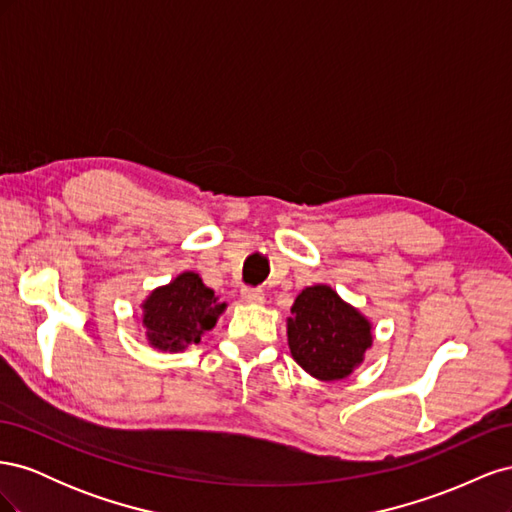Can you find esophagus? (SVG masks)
Returning <instances> with one entry per match:
<instances>
[{
    "instance_id": "esophagus-1",
    "label": "esophagus",
    "mask_w": 512,
    "mask_h": 512,
    "mask_svg": "<svg viewBox=\"0 0 512 512\" xmlns=\"http://www.w3.org/2000/svg\"><path fill=\"white\" fill-rule=\"evenodd\" d=\"M241 297L247 303H262L265 301V292H262V288H258V286H245L241 290Z\"/></svg>"
}]
</instances>
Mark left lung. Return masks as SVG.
Segmentation results:
<instances>
[{
    "mask_svg": "<svg viewBox=\"0 0 512 512\" xmlns=\"http://www.w3.org/2000/svg\"><path fill=\"white\" fill-rule=\"evenodd\" d=\"M288 318L290 352L307 374L342 380L371 346L369 322L329 286L305 288Z\"/></svg>",
    "mask_w": 512,
    "mask_h": 512,
    "instance_id": "left-lung-1",
    "label": "left lung"
}]
</instances>
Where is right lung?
Here are the masks:
<instances>
[{
    "label": "right lung",
    "instance_id": "add662e5",
    "mask_svg": "<svg viewBox=\"0 0 512 512\" xmlns=\"http://www.w3.org/2000/svg\"><path fill=\"white\" fill-rule=\"evenodd\" d=\"M224 307L226 303H218L215 292L196 273H181L175 282L153 290L145 301L147 339L170 352L198 344L200 335L215 327Z\"/></svg>",
    "mask_w": 512,
    "mask_h": 512
}]
</instances>
